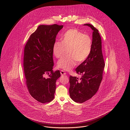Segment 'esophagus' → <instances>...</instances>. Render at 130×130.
I'll return each mask as SVG.
<instances>
[{
	"instance_id": "obj_1",
	"label": "esophagus",
	"mask_w": 130,
	"mask_h": 130,
	"mask_svg": "<svg viewBox=\"0 0 130 130\" xmlns=\"http://www.w3.org/2000/svg\"><path fill=\"white\" fill-rule=\"evenodd\" d=\"M60 74H61V75H66V73H65V72L64 71H63V70H61L60 71Z\"/></svg>"
}]
</instances>
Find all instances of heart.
I'll list each match as a JSON object with an SVG mask.
<instances>
[{
  "label": "heart",
  "instance_id": "b5f03b06",
  "mask_svg": "<svg viewBox=\"0 0 130 130\" xmlns=\"http://www.w3.org/2000/svg\"><path fill=\"white\" fill-rule=\"evenodd\" d=\"M61 42L55 41L52 52L59 58L68 49L67 57H63L57 62V66L64 71H70L79 63L85 61L91 54L92 40L91 37L75 28L69 29L61 36Z\"/></svg>",
  "mask_w": 130,
  "mask_h": 130
}]
</instances>
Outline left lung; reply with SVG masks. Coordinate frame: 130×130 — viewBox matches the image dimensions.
<instances>
[{"label": "left lung", "mask_w": 130, "mask_h": 130, "mask_svg": "<svg viewBox=\"0 0 130 130\" xmlns=\"http://www.w3.org/2000/svg\"><path fill=\"white\" fill-rule=\"evenodd\" d=\"M84 25L90 27L93 30L92 51L87 59L76 69V73L82 75L81 78L70 77V97L73 101L79 103L89 100L97 92L105 67L102 39L98 30L90 24Z\"/></svg>", "instance_id": "left-lung-1"}]
</instances>
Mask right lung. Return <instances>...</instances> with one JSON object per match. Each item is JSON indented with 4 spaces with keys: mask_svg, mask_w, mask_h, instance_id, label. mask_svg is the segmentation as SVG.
I'll list each match as a JSON object with an SVG mask.
<instances>
[{
    "mask_svg": "<svg viewBox=\"0 0 130 130\" xmlns=\"http://www.w3.org/2000/svg\"><path fill=\"white\" fill-rule=\"evenodd\" d=\"M63 25H40L30 36L24 48L23 67L28 91L33 98L44 103L54 98L56 83L60 76L54 72L52 47ZM51 74L45 78L46 73Z\"/></svg>",
    "mask_w": 130,
    "mask_h": 130,
    "instance_id": "obj_1",
    "label": "right lung"
}]
</instances>
